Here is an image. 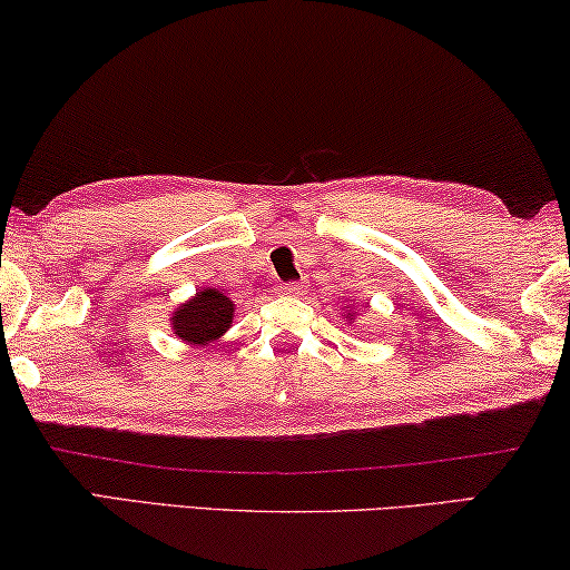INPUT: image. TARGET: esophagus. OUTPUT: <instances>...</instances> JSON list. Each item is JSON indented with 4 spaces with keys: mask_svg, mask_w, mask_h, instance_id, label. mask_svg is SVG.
<instances>
[{
    "mask_svg": "<svg viewBox=\"0 0 570 570\" xmlns=\"http://www.w3.org/2000/svg\"><path fill=\"white\" fill-rule=\"evenodd\" d=\"M278 294H282V296H299L302 286L299 284H282V286H278Z\"/></svg>",
    "mask_w": 570,
    "mask_h": 570,
    "instance_id": "obj_1",
    "label": "esophagus"
}]
</instances>
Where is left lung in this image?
Returning <instances> with one entry per match:
<instances>
[{
  "instance_id": "left-lung-1",
  "label": "left lung",
  "mask_w": 570,
  "mask_h": 570,
  "mask_svg": "<svg viewBox=\"0 0 570 570\" xmlns=\"http://www.w3.org/2000/svg\"><path fill=\"white\" fill-rule=\"evenodd\" d=\"M357 314H360V306H355V304L350 306V304H347V306H345V312H342V317H345V320L352 324V320H355Z\"/></svg>"
}]
</instances>
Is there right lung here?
<instances>
[{
    "mask_svg": "<svg viewBox=\"0 0 570 570\" xmlns=\"http://www.w3.org/2000/svg\"><path fill=\"white\" fill-rule=\"evenodd\" d=\"M233 317H236V304L230 296L213 286H203L195 296L175 306V312L169 314V327L185 345L205 347L218 342L233 327Z\"/></svg>",
    "mask_w": 570,
    "mask_h": 570,
    "instance_id": "right-lung-1",
    "label": "right lung"
}]
</instances>
